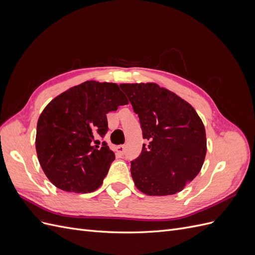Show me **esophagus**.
Segmentation results:
<instances>
[{
  "mask_svg": "<svg viewBox=\"0 0 255 255\" xmlns=\"http://www.w3.org/2000/svg\"><path fill=\"white\" fill-rule=\"evenodd\" d=\"M126 149H127V146L125 144H120V145L116 146V151H117V153L120 154V155H123V154L126 153Z\"/></svg>",
  "mask_w": 255,
  "mask_h": 255,
  "instance_id": "1",
  "label": "esophagus"
}]
</instances>
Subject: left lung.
I'll return each instance as SVG.
<instances>
[{
  "label": "left lung",
  "mask_w": 255,
  "mask_h": 255,
  "mask_svg": "<svg viewBox=\"0 0 255 255\" xmlns=\"http://www.w3.org/2000/svg\"><path fill=\"white\" fill-rule=\"evenodd\" d=\"M143 139L140 155L130 161L136 187L149 196L181 191L195 179L206 154L203 123L190 104L157 84H121Z\"/></svg>",
  "instance_id": "1"
}]
</instances>
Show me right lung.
Masks as SVG:
<instances>
[{
  "label": "right lung",
  "instance_id": "right-lung-1",
  "mask_svg": "<svg viewBox=\"0 0 255 255\" xmlns=\"http://www.w3.org/2000/svg\"><path fill=\"white\" fill-rule=\"evenodd\" d=\"M128 101L117 84L85 82L53 99L37 123L36 151L52 184L70 192L101 186L115 159L105 141L106 114Z\"/></svg>",
  "mask_w": 255,
  "mask_h": 255
}]
</instances>
